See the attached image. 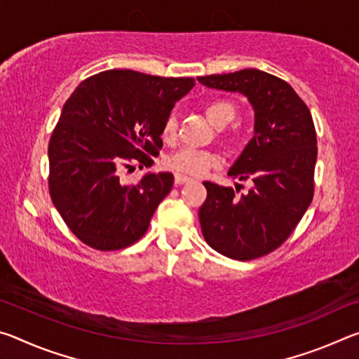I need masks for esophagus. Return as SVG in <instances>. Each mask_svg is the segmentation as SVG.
Listing matches in <instances>:
<instances>
[{
	"mask_svg": "<svg viewBox=\"0 0 359 359\" xmlns=\"http://www.w3.org/2000/svg\"><path fill=\"white\" fill-rule=\"evenodd\" d=\"M174 182H175V185H182V184H188V182H193V179H191V177H188V175L175 174Z\"/></svg>",
	"mask_w": 359,
	"mask_h": 359,
	"instance_id": "34e87169",
	"label": "esophagus"
}]
</instances>
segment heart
Returning <instances> with one entry per match:
<instances>
[{
	"instance_id": "1",
	"label": "heart",
	"mask_w": 359,
	"mask_h": 359,
	"mask_svg": "<svg viewBox=\"0 0 359 359\" xmlns=\"http://www.w3.org/2000/svg\"><path fill=\"white\" fill-rule=\"evenodd\" d=\"M204 114L212 125H215L217 128H224L236 117V106L226 100H212L204 106ZM161 137L168 144H172L177 137V120L174 115L166 117L161 126ZM165 165L182 175L198 177L218 165V156L208 150L180 149L166 156Z\"/></svg>"
}]
</instances>
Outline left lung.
I'll use <instances>...</instances> for the list:
<instances>
[{"label": "left lung", "mask_w": 359, "mask_h": 359, "mask_svg": "<svg viewBox=\"0 0 359 359\" xmlns=\"http://www.w3.org/2000/svg\"><path fill=\"white\" fill-rule=\"evenodd\" d=\"M208 88L244 95L255 112L253 137L228 175L250 179L238 196L204 182L199 223L208 244L224 257L248 261L280 247L312 203L317 135L311 111L291 85L259 69L198 77Z\"/></svg>", "instance_id": "left-lung-1"}]
</instances>
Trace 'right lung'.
<instances>
[{
    "label": "right lung",
    "mask_w": 359,
    "mask_h": 359,
    "mask_svg": "<svg viewBox=\"0 0 359 359\" xmlns=\"http://www.w3.org/2000/svg\"><path fill=\"white\" fill-rule=\"evenodd\" d=\"M191 77H158L111 69L85 79L66 100L48 142V191L68 228L96 250L135 244L149 229L171 172H147L123 184L131 161L154 165L163 147L161 126Z\"/></svg>",
    "instance_id": "right-lung-1"
}]
</instances>
